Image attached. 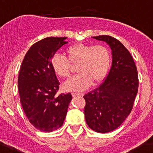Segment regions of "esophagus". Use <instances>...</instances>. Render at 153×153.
<instances>
[{"mask_svg":"<svg viewBox=\"0 0 153 153\" xmlns=\"http://www.w3.org/2000/svg\"><path fill=\"white\" fill-rule=\"evenodd\" d=\"M72 96H73V97H78V96H81V94H77V93H72Z\"/></svg>","mask_w":153,"mask_h":153,"instance_id":"obj_1","label":"esophagus"}]
</instances>
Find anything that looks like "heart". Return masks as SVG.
<instances>
[{
    "label": "heart",
    "instance_id": "b5f03b06",
    "mask_svg": "<svg viewBox=\"0 0 153 153\" xmlns=\"http://www.w3.org/2000/svg\"><path fill=\"white\" fill-rule=\"evenodd\" d=\"M71 63L78 64L76 76L63 85L68 91H82L92 82L102 81L108 74L111 65V53L106 47L101 45H88L79 42L68 47L65 50ZM51 66L57 76L67 78L70 75V63L60 53H55L51 58Z\"/></svg>",
    "mask_w": 153,
    "mask_h": 153
}]
</instances>
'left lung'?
Listing matches in <instances>:
<instances>
[{
    "instance_id": "left-lung-1",
    "label": "left lung",
    "mask_w": 153,
    "mask_h": 153,
    "mask_svg": "<svg viewBox=\"0 0 153 153\" xmlns=\"http://www.w3.org/2000/svg\"><path fill=\"white\" fill-rule=\"evenodd\" d=\"M92 38L108 44L112 65L102 84L84 96L85 118L90 128L107 133L119 127L131 112L138 92V72L131 54L122 42L108 35Z\"/></svg>"
}]
</instances>
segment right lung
<instances>
[{
	"instance_id": "1",
	"label": "right lung",
	"mask_w": 153,
	"mask_h": 153,
	"mask_svg": "<svg viewBox=\"0 0 153 153\" xmlns=\"http://www.w3.org/2000/svg\"><path fill=\"white\" fill-rule=\"evenodd\" d=\"M67 37H47L31 46L18 76L20 103L30 123L42 132H52L63 124L71 94L56 96L59 82L51 58Z\"/></svg>"
}]
</instances>
